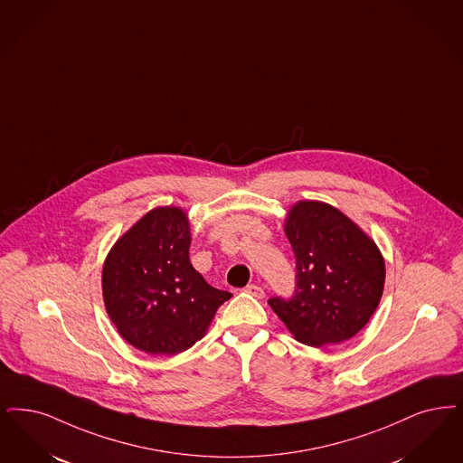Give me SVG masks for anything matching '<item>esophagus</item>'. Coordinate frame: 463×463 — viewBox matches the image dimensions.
Here are the masks:
<instances>
[{"label": "esophagus", "instance_id": "esophagus-1", "mask_svg": "<svg viewBox=\"0 0 463 463\" xmlns=\"http://www.w3.org/2000/svg\"><path fill=\"white\" fill-rule=\"evenodd\" d=\"M244 291L248 293V295H251V297L255 298H263L265 297V291H263V288H260L257 284H250V286H246L244 288Z\"/></svg>", "mask_w": 463, "mask_h": 463}]
</instances>
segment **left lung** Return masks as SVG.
Instances as JSON below:
<instances>
[{"instance_id": "8db88e82", "label": "left lung", "mask_w": 463, "mask_h": 463, "mask_svg": "<svg viewBox=\"0 0 463 463\" xmlns=\"http://www.w3.org/2000/svg\"><path fill=\"white\" fill-rule=\"evenodd\" d=\"M284 234L297 257V291L269 305L299 343L320 348L360 333L384 291L377 244L348 215L317 200L288 210Z\"/></svg>"}]
</instances>
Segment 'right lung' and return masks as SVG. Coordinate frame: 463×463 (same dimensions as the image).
<instances>
[{
    "label": "right lung",
    "mask_w": 463,
    "mask_h": 463,
    "mask_svg": "<svg viewBox=\"0 0 463 463\" xmlns=\"http://www.w3.org/2000/svg\"><path fill=\"white\" fill-rule=\"evenodd\" d=\"M191 227L181 206H156L111 246L101 274L107 314L118 334L148 354H177L203 337L232 297L189 261Z\"/></svg>",
    "instance_id": "1"
}]
</instances>
